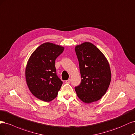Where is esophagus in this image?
I'll use <instances>...</instances> for the list:
<instances>
[{
	"instance_id": "esophagus-1",
	"label": "esophagus",
	"mask_w": 135,
	"mask_h": 135,
	"mask_svg": "<svg viewBox=\"0 0 135 135\" xmlns=\"http://www.w3.org/2000/svg\"><path fill=\"white\" fill-rule=\"evenodd\" d=\"M70 82H71V80L68 79V80H67L65 81V83H66V84H69V83H70Z\"/></svg>"
}]
</instances>
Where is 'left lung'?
<instances>
[{
  "label": "left lung",
  "mask_w": 135,
  "mask_h": 135,
  "mask_svg": "<svg viewBox=\"0 0 135 135\" xmlns=\"http://www.w3.org/2000/svg\"><path fill=\"white\" fill-rule=\"evenodd\" d=\"M81 82L75 87L77 97L89 104L100 99L106 93L111 81L110 65L102 52L92 43L76 45Z\"/></svg>",
  "instance_id": "left-lung-1"
}]
</instances>
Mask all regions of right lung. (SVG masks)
Returning <instances> with one entry per match:
<instances>
[{
	"label": "right lung",
	"instance_id": "right-lung-1",
	"mask_svg": "<svg viewBox=\"0 0 135 135\" xmlns=\"http://www.w3.org/2000/svg\"><path fill=\"white\" fill-rule=\"evenodd\" d=\"M64 49L60 45L45 42L37 47L28 60L25 69L27 86L42 101L53 100L62 85L63 82L56 75L55 62Z\"/></svg>",
	"mask_w": 135,
	"mask_h": 135
}]
</instances>
